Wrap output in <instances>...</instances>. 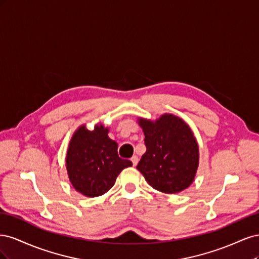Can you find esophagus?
Segmentation results:
<instances>
[{"instance_id":"1","label":"esophagus","mask_w":259,"mask_h":259,"mask_svg":"<svg viewBox=\"0 0 259 259\" xmlns=\"http://www.w3.org/2000/svg\"><path fill=\"white\" fill-rule=\"evenodd\" d=\"M131 161H132V163H133V165H137V163H138V156L137 155H134V156H132V159H131Z\"/></svg>"}]
</instances>
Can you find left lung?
Returning a JSON list of instances; mask_svg holds the SVG:
<instances>
[{
	"label": "left lung",
	"instance_id": "obj_1",
	"mask_svg": "<svg viewBox=\"0 0 259 259\" xmlns=\"http://www.w3.org/2000/svg\"><path fill=\"white\" fill-rule=\"evenodd\" d=\"M147 150L137 169L155 190L177 193L189 187L199 166V146L184 120L163 114L158 120L138 119Z\"/></svg>",
	"mask_w": 259,
	"mask_h": 259
}]
</instances>
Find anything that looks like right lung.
Masks as SVG:
<instances>
[{
	"label": "right lung",
	"instance_id": "add662e5",
	"mask_svg": "<svg viewBox=\"0 0 259 259\" xmlns=\"http://www.w3.org/2000/svg\"><path fill=\"white\" fill-rule=\"evenodd\" d=\"M104 125L89 131L82 125L70 140L66 166L70 182L85 197L103 195L113 187L116 177L132 166L130 160L117 154V144L108 136Z\"/></svg>",
	"mask_w": 259,
	"mask_h": 259
}]
</instances>
